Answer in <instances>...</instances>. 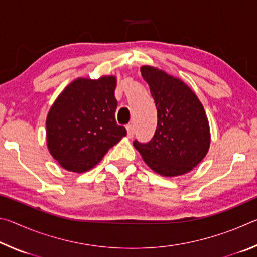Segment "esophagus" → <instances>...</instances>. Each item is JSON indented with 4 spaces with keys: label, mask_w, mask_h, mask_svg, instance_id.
<instances>
[{
    "label": "esophagus",
    "mask_w": 257,
    "mask_h": 257,
    "mask_svg": "<svg viewBox=\"0 0 257 257\" xmlns=\"http://www.w3.org/2000/svg\"><path fill=\"white\" fill-rule=\"evenodd\" d=\"M127 132H128V137H129V138H133L134 135H135V127H134V124H128V125H127Z\"/></svg>",
    "instance_id": "esophagus-1"
}]
</instances>
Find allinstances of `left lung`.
<instances>
[{
  "label": "left lung",
  "instance_id": "8db88e82",
  "mask_svg": "<svg viewBox=\"0 0 257 257\" xmlns=\"http://www.w3.org/2000/svg\"><path fill=\"white\" fill-rule=\"evenodd\" d=\"M158 110V127L147 144L134 142L144 162L163 177L188 173L205 158L211 144L203 104L188 85L162 69L142 66Z\"/></svg>",
  "mask_w": 257,
  "mask_h": 257
}]
</instances>
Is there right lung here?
Masks as SVG:
<instances>
[{
	"mask_svg": "<svg viewBox=\"0 0 257 257\" xmlns=\"http://www.w3.org/2000/svg\"><path fill=\"white\" fill-rule=\"evenodd\" d=\"M115 76L77 78L52 104L46 116L50 154L68 171L93 169L127 135L115 121Z\"/></svg>",
	"mask_w": 257,
	"mask_h": 257,
	"instance_id": "1",
	"label": "right lung"
}]
</instances>
